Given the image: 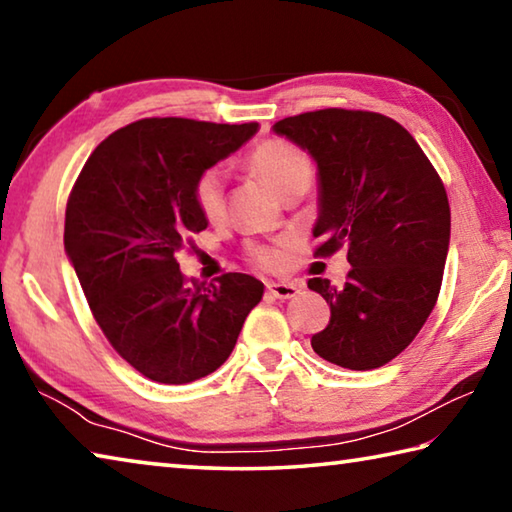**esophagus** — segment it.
<instances>
[{"mask_svg": "<svg viewBox=\"0 0 512 512\" xmlns=\"http://www.w3.org/2000/svg\"><path fill=\"white\" fill-rule=\"evenodd\" d=\"M266 289L277 300H291L300 293V284H296V282H271Z\"/></svg>", "mask_w": 512, "mask_h": 512, "instance_id": "34e87169", "label": "esophagus"}]
</instances>
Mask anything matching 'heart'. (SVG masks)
<instances>
[{
  "mask_svg": "<svg viewBox=\"0 0 512 512\" xmlns=\"http://www.w3.org/2000/svg\"><path fill=\"white\" fill-rule=\"evenodd\" d=\"M250 167L259 176L268 180L277 194L282 198L289 194H305L311 183V167L309 155L300 146L287 140H264L259 142L248 155ZM194 203L207 221H219L225 210V173L221 167L205 169L201 176L194 180L192 187ZM253 262L262 268H275L282 264V250L275 246H255L250 250Z\"/></svg>",
  "mask_w": 512,
  "mask_h": 512,
  "instance_id": "b5f03b06",
  "label": "heart"
}]
</instances>
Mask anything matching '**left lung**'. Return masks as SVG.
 <instances>
[{
	"label": "left lung",
	"mask_w": 512,
	"mask_h": 512,
	"mask_svg": "<svg viewBox=\"0 0 512 512\" xmlns=\"http://www.w3.org/2000/svg\"><path fill=\"white\" fill-rule=\"evenodd\" d=\"M273 133L318 167L316 255L348 248L352 266L343 287L307 282L332 311L311 348L341 368L384 366L418 336L438 300L452 228L443 180L413 135L379 112H302L277 121Z\"/></svg>",
	"instance_id": "obj_1"
}]
</instances>
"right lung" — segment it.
I'll return each instance as SVG.
<instances>
[{
    "label": "right lung",
    "instance_id": "1",
    "mask_svg": "<svg viewBox=\"0 0 512 512\" xmlns=\"http://www.w3.org/2000/svg\"><path fill=\"white\" fill-rule=\"evenodd\" d=\"M259 124L140 119L85 162L65 210V253L112 348L151 381L189 384L223 366L264 296L246 273L205 284L176 253L207 228L192 187Z\"/></svg>",
    "mask_w": 512,
    "mask_h": 512
}]
</instances>
